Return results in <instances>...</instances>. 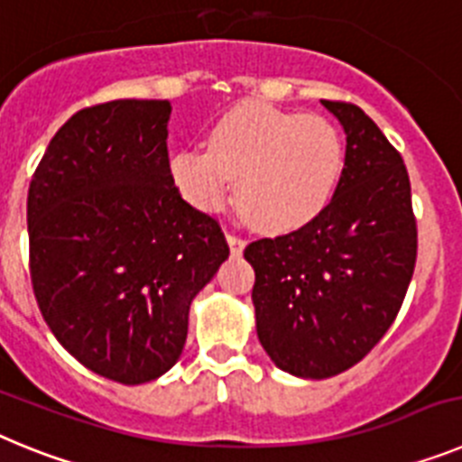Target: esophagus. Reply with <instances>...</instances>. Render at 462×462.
Instances as JSON below:
<instances>
[{
  "label": "esophagus",
  "mask_w": 462,
  "mask_h": 462,
  "mask_svg": "<svg viewBox=\"0 0 462 462\" xmlns=\"http://www.w3.org/2000/svg\"><path fill=\"white\" fill-rule=\"evenodd\" d=\"M226 240H228V247H231V254H234V256L243 254V250H245V240L240 238V236L228 234V236H226Z\"/></svg>",
  "instance_id": "obj_1"
}]
</instances>
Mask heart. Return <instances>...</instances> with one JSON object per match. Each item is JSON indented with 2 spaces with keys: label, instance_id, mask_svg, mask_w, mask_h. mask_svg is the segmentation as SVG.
<instances>
[{
  "label": "heart",
  "instance_id": "heart-1",
  "mask_svg": "<svg viewBox=\"0 0 462 462\" xmlns=\"http://www.w3.org/2000/svg\"><path fill=\"white\" fill-rule=\"evenodd\" d=\"M345 169V141L321 116L245 101L208 132V148L171 154L173 185L194 208L217 212L238 178V201L256 226L289 231L330 203Z\"/></svg>",
  "mask_w": 462,
  "mask_h": 462
}]
</instances>
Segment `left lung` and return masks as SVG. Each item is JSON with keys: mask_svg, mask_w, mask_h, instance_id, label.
<instances>
[{"mask_svg": "<svg viewBox=\"0 0 462 462\" xmlns=\"http://www.w3.org/2000/svg\"><path fill=\"white\" fill-rule=\"evenodd\" d=\"M321 104L346 134L336 194L305 226L245 247L261 346L277 368L305 379L345 373L382 340L416 263L402 157L358 106Z\"/></svg>", "mask_w": 462, "mask_h": 462, "instance_id": "left-lung-1", "label": "left lung"}]
</instances>
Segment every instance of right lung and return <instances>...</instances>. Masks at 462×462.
Masks as SVG:
<instances>
[{"label":"right lung","instance_id":"obj_1","mask_svg":"<svg viewBox=\"0 0 462 462\" xmlns=\"http://www.w3.org/2000/svg\"><path fill=\"white\" fill-rule=\"evenodd\" d=\"M171 104L117 99L69 117L27 194L30 275L52 336L120 383L180 358L194 296L228 259L217 219L169 173Z\"/></svg>","mask_w":462,"mask_h":462}]
</instances>
